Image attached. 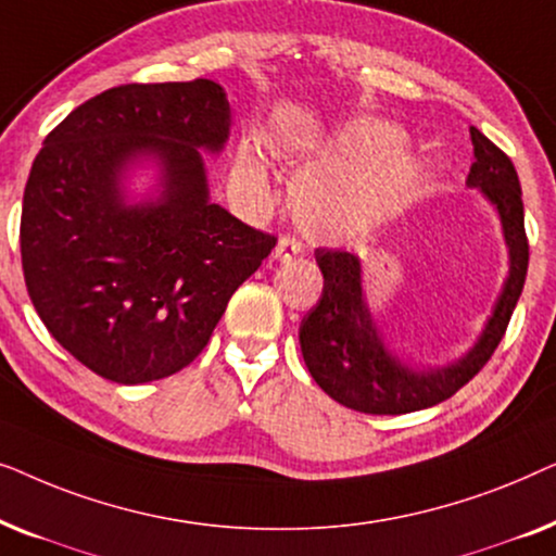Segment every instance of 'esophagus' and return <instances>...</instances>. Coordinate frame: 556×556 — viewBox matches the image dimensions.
I'll use <instances>...</instances> for the list:
<instances>
[{
	"label": "esophagus",
	"mask_w": 556,
	"mask_h": 556,
	"mask_svg": "<svg viewBox=\"0 0 556 556\" xmlns=\"http://www.w3.org/2000/svg\"><path fill=\"white\" fill-rule=\"evenodd\" d=\"M303 253V245L295 238H280L276 250H273V257H276L278 263H291L293 257H299Z\"/></svg>",
	"instance_id": "obj_1"
}]
</instances>
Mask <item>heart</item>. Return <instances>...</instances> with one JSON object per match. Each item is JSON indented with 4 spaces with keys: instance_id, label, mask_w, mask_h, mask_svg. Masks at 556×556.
Masks as SVG:
<instances>
[{
    "instance_id": "1",
    "label": "heart",
    "mask_w": 556,
    "mask_h": 556,
    "mask_svg": "<svg viewBox=\"0 0 556 556\" xmlns=\"http://www.w3.org/2000/svg\"><path fill=\"white\" fill-rule=\"evenodd\" d=\"M314 172L299 181L295 215L311 235L346 240L367 232L413 200L425 166L405 149L400 126L356 118L341 126L314 156ZM232 185L248 197L268 194V172L255 143L242 141L232 162Z\"/></svg>"
}]
</instances>
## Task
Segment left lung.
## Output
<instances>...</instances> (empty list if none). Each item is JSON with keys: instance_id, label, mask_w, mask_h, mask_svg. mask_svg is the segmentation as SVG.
<instances>
[{"instance_id": "1", "label": "left lung", "mask_w": 556, "mask_h": 556, "mask_svg": "<svg viewBox=\"0 0 556 556\" xmlns=\"http://www.w3.org/2000/svg\"><path fill=\"white\" fill-rule=\"evenodd\" d=\"M470 141L476 162L470 164L466 185L478 189L498 212L508 248V276L489 321L460 359L435 369L409 367L387 346L384 331L371 316L362 288L359 257L318 248L316 263L324 273V291L303 316L299 339L311 377L339 405L369 415H405L438 405L468 384L504 339L529 268L521 185L511 159L476 126H470Z\"/></svg>"}]
</instances>
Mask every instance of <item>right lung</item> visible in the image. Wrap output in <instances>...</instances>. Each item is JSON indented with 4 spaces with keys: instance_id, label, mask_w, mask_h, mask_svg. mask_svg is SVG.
Returning <instances> with one entry per match:
<instances>
[{
    "instance_id": "1",
    "label": "right lung",
    "mask_w": 556,
    "mask_h": 556,
    "mask_svg": "<svg viewBox=\"0 0 556 556\" xmlns=\"http://www.w3.org/2000/svg\"><path fill=\"white\" fill-rule=\"evenodd\" d=\"M232 111L215 80L128 83L78 105L35 156L22 200L27 293L52 339L118 384L154 382L207 346L276 238L210 202L203 151ZM154 161L156 195L127 200Z\"/></svg>"
}]
</instances>
